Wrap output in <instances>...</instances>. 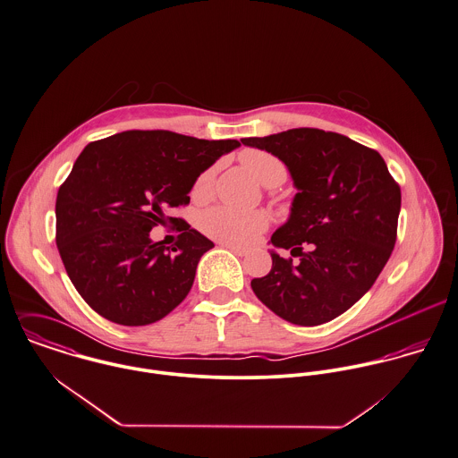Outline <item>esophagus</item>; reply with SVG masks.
Wrapping results in <instances>:
<instances>
[{"instance_id":"1","label":"esophagus","mask_w":458,"mask_h":458,"mask_svg":"<svg viewBox=\"0 0 458 458\" xmlns=\"http://www.w3.org/2000/svg\"><path fill=\"white\" fill-rule=\"evenodd\" d=\"M225 248H226V250H230L232 253L239 255V257H246V255L250 253L248 250H244V248H239V246H232V244H225Z\"/></svg>"}]
</instances>
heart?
<instances>
[{
  "label": "heart",
  "instance_id": "1",
  "mask_svg": "<svg viewBox=\"0 0 458 458\" xmlns=\"http://www.w3.org/2000/svg\"><path fill=\"white\" fill-rule=\"evenodd\" d=\"M239 159L241 165L266 187H276L286 179L284 165L266 150L246 148L241 152ZM216 175L217 165L203 170L192 183V198H208L214 191ZM198 226L207 237L217 242L250 246L269 228V216L264 210H241L228 205H216L199 214Z\"/></svg>",
  "mask_w": 458,
  "mask_h": 458
}]
</instances>
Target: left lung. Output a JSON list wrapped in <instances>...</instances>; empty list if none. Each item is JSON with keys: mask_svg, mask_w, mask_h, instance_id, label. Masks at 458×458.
Here are the masks:
<instances>
[{"mask_svg": "<svg viewBox=\"0 0 458 458\" xmlns=\"http://www.w3.org/2000/svg\"><path fill=\"white\" fill-rule=\"evenodd\" d=\"M281 159L299 192L271 242L273 269L255 277V295L295 326H320L371 288L396 242L400 185L373 148L322 129L299 127L241 140Z\"/></svg>", "mask_w": 458, "mask_h": 458, "instance_id": "8db88e82", "label": "left lung"}]
</instances>
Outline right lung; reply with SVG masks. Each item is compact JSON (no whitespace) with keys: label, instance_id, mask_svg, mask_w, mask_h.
<instances>
[{"label":"right lung","instance_id":"1","mask_svg":"<svg viewBox=\"0 0 458 458\" xmlns=\"http://www.w3.org/2000/svg\"><path fill=\"white\" fill-rule=\"evenodd\" d=\"M237 140H198L172 131H125L85 147L56 196V246L72 284L100 317L147 326L189 293L214 244L181 217L196 177ZM180 223L172 247L152 243L157 224Z\"/></svg>","mask_w":458,"mask_h":458}]
</instances>
